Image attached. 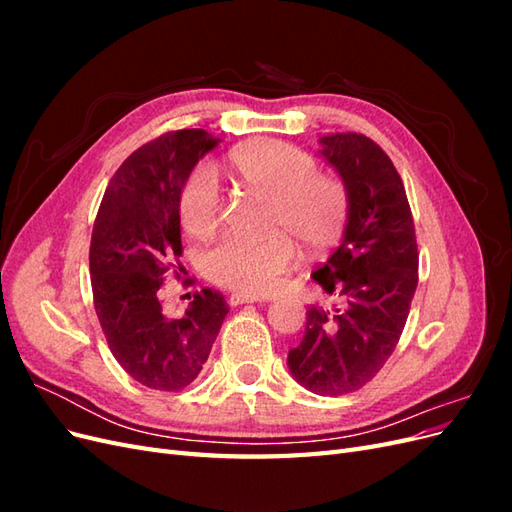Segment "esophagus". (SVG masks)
I'll list each match as a JSON object with an SVG mask.
<instances>
[{
  "label": "esophagus",
  "mask_w": 512,
  "mask_h": 512,
  "mask_svg": "<svg viewBox=\"0 0 512 512\" xmlns=\"http://www.w3.org/2000/svg\"><path fill=\"white\" fill-rule=\"evenodd\" d=\"M265 299L256 297V294H245V292H235L230 294V305H243V303H262Z\"/></svg>",
  "instance_id": "1"
}]
</instances>
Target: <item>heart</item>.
I'll use <instances>...</instances> for the list:
<instances>
[{
	"mask_svg": "<svg viewBox=\"0 0 512 512\" xmlns=\"http://www.w3.org/2000/svg\"><path fill=\"white\" fill-rule=\"evenodd\" d=\"M232 170L252 194L271 200L269 230L262 241L226 237L205 254V273L215 284L245 294H269L297 265V241L309 256L327 254L348 220L342 181L318 175L309 153L282 141H258L232 153ZM224 213L213 168L196 166L179 194V218L192 237H209Z\"/></svg>",
	"mask_w": 512,
	"mask_h": 512,
	"instance_id": "1",
	"label": "heart"
}]
</instances>
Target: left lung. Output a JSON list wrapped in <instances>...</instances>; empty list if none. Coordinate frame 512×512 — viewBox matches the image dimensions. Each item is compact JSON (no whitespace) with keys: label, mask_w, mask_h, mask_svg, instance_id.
<instances>
[{"label":"left lung","mask_w":512,"mask_h":512,"mask_svg":"<svg viewBox=\"0 0 512 512\" xmlns=\"http://www.w3.org/2000/svg\"><path fill=\"white\" fill-rule=\"evenodd\" d=\"M318 143V156L342 177L350 207L342 243L312 280L342 303L307 309L305 335L288 352V369L307 391L335 397L361 389L389 361L418 284V252L391 158L356 132Z\"/></svg>","instance_id":"1"}]
</instances>
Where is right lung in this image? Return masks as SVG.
Instances as JSON below:
<instances>
[{"label":"right lung","instance_id":"1","mask_svg":"<svg viewBox=\"0 0 512 512\" xmlns=\"http://www.w3.org/2000/svg\"><path fill=\"white\" fill-rule=\"evenodd\" d=\"M220 143L205 130H179L136 149L108 183L91 235V290L108 348L156 391L196 380L228 314L211 288L196 292L181 318L164 316L158 294L181 256L183 183Z\"/></svg>","mask_w":512,"mask_h":512}]
</instances>
